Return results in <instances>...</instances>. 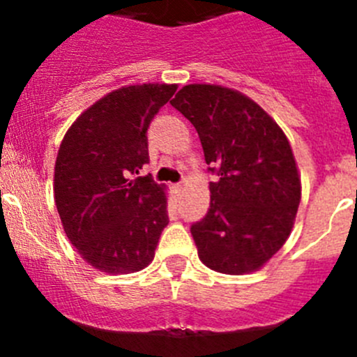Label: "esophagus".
<instances>
[{
  "label": "esophagus",
  "instance_id": "1",
  "mask_svg": "<svg viewBox=\"0 0 357 357\" xmlns=\"http://www.w3.org/2000/svg\"><path fill=\"white\" fill-rule=\"evenodd\" d=\"M173 189H175V193H181V191H182V184H175V185H173Z\"/></svg>",
  "mask_w": 357,
  "mask_h": 357
}]
</instances>
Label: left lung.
<instances>
[{
	"label": "left lung",
	"instance_id": "8db88e82",
	"mask_svg": "<svg viewBox=\"0 0 357 357\" xmlns=\"http://www.w3.org/2000/svg\"><path fill=\"white\" fill-rule=\"evenodd\" d=\"M169 103L193 123L218 175L206 218L191 227L198 257L227 275L257 272L289 238L302 198L288 137L252 98L223 85H184Z\"/></svg>",
	"mask_w": 357,
	"mask_h": 357
}]
</instances>
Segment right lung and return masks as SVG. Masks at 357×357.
<instances>
[{"instance_id": "add662e5", "label": "right lung", "mask_w": 357, "mask_h": 357, "mask_svg": "<svg viewBox=\"0 0 357 357\" xmlns=\"http://www.w3.org/2000/svg\"><path fill=\"white\" fill-rule=\"evenodd\" d=\"M176 84L125 85L105 94L66 132L55 160L53 197L82 259L109 275L139 272L153 261L168 225L166 185L139 175L146 130Z\"/></svg>"}]
</instances>
